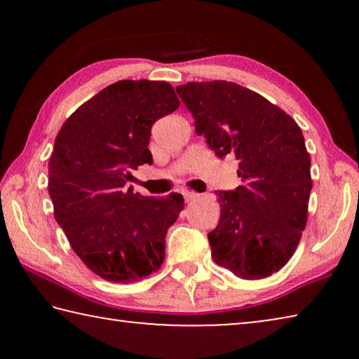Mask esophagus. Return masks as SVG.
Here are the masks:
<instances>
[{
	"label": "esophagus",
	"instance_id": "esophagus-1",
	"mask_svg": "<svg viewBox=\"0 0 359 359\" xmlns=\"http://www.w3.org/2000/svg\"><path fill=\"white\" fill-rule=\"evenodd\" d=\"M182 194H184V198H185V201H187V203L196 201V199L199 198V194H198V193L190 191V190H184V191H182Z\"/></svg>",
	"mask_w": 359,
	"mask_h": 359
}]
</instances>
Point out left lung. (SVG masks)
<instances>
[{
    "mask_svg": "<svg viewBox=\"0 0 359 359\" xmlns=\"http://www.w3.org/2000/svg\"><path fill=\"white\" fill-rule=\"evenodd\" d=\"M177 93L218 158L234 154L242 184L215 191L220 220L209 233L212 258L258 280L293 257L307 223L311 155L299 126L264 96L234 82H188Z\"/></svg>",
    "mask_w": 359,
    "mask_h": 359,
    "instance_id": "1",
    "label": "left lung"
}]
</instances>
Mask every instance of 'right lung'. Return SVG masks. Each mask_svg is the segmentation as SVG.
Masks as SVG:
<instances>
[{
  "instance_id": "add662e5",
  "label": "right lung",
  "mask_w": 359,
  "mask_h": 359,
  "mask_svg": "<svg viewBox=\"0 0 359 359\" xmlns=\"http://www.w3.org/2000/svg\"><path fill=\"white\" fill-rule=\"evenodd\" d=\"M179 106L171 83L118 81L58 131L48 161L53 215L77 257L107 282H139L165 259L166 233L184 196H142L125 184L131 169L151 165V126Z\"/></svg>"
}]
</instances>
